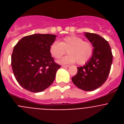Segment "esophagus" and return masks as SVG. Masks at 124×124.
<instances>
[{
	"label": "esophagus",
	"instance_id": "esophagus-1",
	"mask_svg": "<svg viewBox=\"0 0 124 124\" xmlns=\"http://www.w3.org/2000/svg\"><path fill=\"white\" fill-rule=\"evenodd\" d=\"M62 67L64 68H67L70 67V66L69 65H62Z\"/></svg>",
	"mask_w": 124,
	"mask_h": 124
}]
</instances>
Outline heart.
Here are the masks:
<instances>
[{"instance_id": "b5f03b06", "label": "heart", "mask_w": 124, "mask_h": 124, "mask_svg": "<svg viewBox=\"0 0 124 124\" xmlns=\"http://www.w3.org/2000/svg\"><path fill=\"white\" fill-rule=\"evenodd\" d=\"M66 50L69 54L61 59L60 63L70 64L77 61L78 64H84L93 56L94 48L91 43L76 35L64 37L60 42L54 41L50 47V53L56 59L65 54Z\"/></svg>"}]
</instances>
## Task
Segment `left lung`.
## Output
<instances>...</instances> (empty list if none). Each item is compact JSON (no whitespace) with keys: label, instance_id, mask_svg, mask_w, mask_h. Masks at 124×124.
Instances as JSON below:
<instances>
[{"label":"left lung","instance_id":"left-lung-1","mask_svg":"<svg viewBox=\"0 0 124 124\" xmlns=\"http://www.w3.org/2000/svg\"><path fill=\"white\" fill-rule=\"evenodd\" d=\"M92 43L94 51L91 58L84 66L78 68V73L72 78L75 86L86 91L95 90L107 80L112 63V53L108 41L96 33L85 32Z\"/></svg>","mask_w":124,"mask_h":124}]
</instances>
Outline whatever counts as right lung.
<instances>
[{
    "instance_id": "1",
    "label": "right lung",
    "mask_w": 124,
    "mask_h": 124,
    "mask_svg": "<svg viewBox=\"0 0 124 124\" xmlns=\"http://www.w3.org/2000/svg\"><path fill=\"white\" fill-rule=\"evenodd\" d=\"M56 37L51 34H33L22 38L14 46L12 68L17 82L26 90L41 92L54 81L57 70L61 67L50 52Z\"/></svg>"
}]
</instances>
